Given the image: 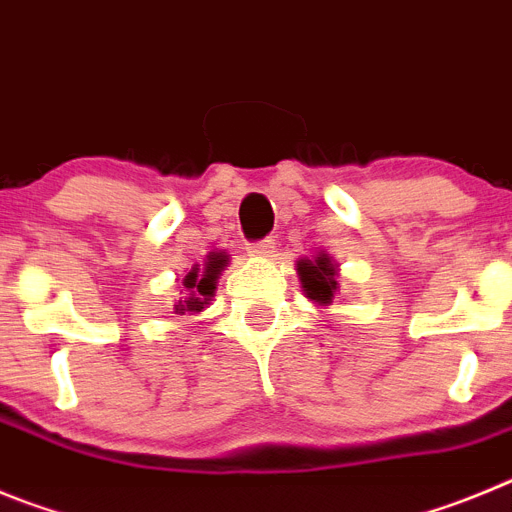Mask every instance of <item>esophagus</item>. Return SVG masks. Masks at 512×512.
I'll use <instances>...</instances> for the list:
<instances>
[{
    "label": "esophagus",
    "instance_id": "34e87169",
    "mask_svg": "<svg viewBox=\"0 0 512 512\" xmlns=\"http://www.w3.org/2000/svg\"><path fill=\"white\" fill-rule=\"evenodd\" d=\"M274 238H264V241H256V243H248V256H271L274 253Z\"/></svg>",
    "mask_w": 512,
    "mask_h": 512
}]
</instances>
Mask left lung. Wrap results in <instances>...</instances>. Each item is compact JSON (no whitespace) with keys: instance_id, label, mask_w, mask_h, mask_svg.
I'll list each match as a JSON object with an SVG mask.
<instances>
[{"instance_id":"1","label":"left lung","mask_w":512,"mask_h":512,"mask_svg":"<svg viewBox=\"0 0 512 512\" xmlns=\"http://www.w3.org/2000/svg\"><path fill=\"white\" fill-rule=\"evenodd\" d=\"M297 266H300L302 287H305V292L310 300H315V302L333 300V292L338 289L336 266L330 264L328 256H315V261L302 259Z\"/></svg>"}]
</instances>
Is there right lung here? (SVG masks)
<instances>
[{
  "label": "right lung",
  "mask_w": 512,
  "mask_h": 512,
  "mask_svg": "<svg viewBox=\"0 0 512 512\" xmlns=\"http://www.w3.org/2000/svg\"><path fill=\"white\" fill-rule=\"evenodd\" d=\"M225 266V256H210L207 259L205 271L200 274V269H192L184 279V284L189 287V297L187 300H179L174 305L176 315H192V312H202L205 305H210V297L215 292V279L220 274V269Z\"/></svg>",
  "instance_id": "1"
}]
</instances>
